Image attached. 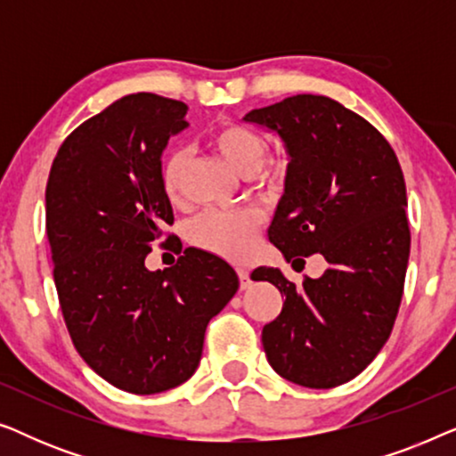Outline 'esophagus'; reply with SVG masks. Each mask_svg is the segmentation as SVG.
<instances>
[{
    "label": "esophagus",
    "mask_w": 456,
    "mask_h": 456,
    "mask_svg": "<svg viewBox=\"0 0 456 456\" xmlns=\"http://www.w3.org/2000/svg\"><path fill=\"white\" fill-rule=\"evenodd\" d=\"M236 273H239L240 289H242V290L248 289V286H251V273H248L247 270H242V267H239V270H236Z\"/></svg>",
    "instance_id": "1"
}]
</instances>
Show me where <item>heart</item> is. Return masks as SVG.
<instances>
[{
  "mask_svg": "<svg viewBox=\"0 0 456 456\" xmlns=\"http://www.w3.org/2000/svg\"><path fill=\"white\" fill-rule=\"evenodd\" d=\"M209 147L240 176H253L261 170L265 155V141L257 130L240 122H224L208 136ZM189 155L184 149H172L161 159L158 180L164 197L172 205L183 201L184 172ZM272 176V170L264 174ZM259 216L253 209L239 211H209L197 217L189 228V239L205 251L222 257L242 261L253 251V236L257 232Z\"/></svg>",
  "mask_w": 456,
  "mask_h": 456,
  "instance_id": "obj_1",
  "label": "heart"
}]
</instances>
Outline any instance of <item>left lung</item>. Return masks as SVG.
I'll return each instance as SVG.
<instances>
[{
    "label": "left lung",
    "instance_id": "left-lung-1",
    "mask_svg": "<svg viewBox=\"0 0 456 456\" xmlns=\"http://www.w3.org/2000/svg\"><path fill=\"white\" fill-rule=\"evenodd\" d=\"M245 120L273 130L290 158L270 242L292 267L314 253L328 261L301 286L278 267L251 273L286 297L261 342L289 382L334 388L376 359L401 307L411 248L401 164L365 118L323 95L286 97Z\"/></svg>",
    "mask_w": 456,
    "mask_h": 456
}]
</instances>
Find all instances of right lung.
<instances>
[{"label":"right lung","instance_id":"obj_1","mask_svg":"<svg viewBox=\"0 0 456 456\" xmlns=\"http://www.w3.org/2000/svg\"><path fill=\"white\" fill-rule=\"evenodd\" d=\"M176 99L134 93L61 142L45 189V226L66 328L105 382L155 395L195 373L205 328L239 290L226 261L189 247L149 272L151 247L172 248V205L159 189L161 153L189 126Z\"/></svg>","mask_w":456,"mask_h":456}]
</instances>
